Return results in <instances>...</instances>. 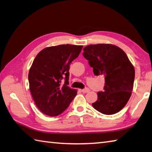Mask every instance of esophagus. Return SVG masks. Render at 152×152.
I'll return each instance as SVG.
<instances>
[{"instance_id":"obj_1","label":"esophagus","mask_w":152,"mask_h":152,"mask_svg":"<svg viewBox=\"0 0 152 152\" xmlns=\"http://www.w3.org/2000/svg\"><path fill=\"white\" fill-rule=\"evenodd\" d=\"M81 91H82V92H83V93H88L90 91V89L89 88H87V87H86V88L82 89Z\"/></svg>"}]
</instances>
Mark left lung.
Segmentation results:
<instances>
[{
    "label": "left lung",
    "mask_w": 152,
    "mask_h": 152,
    "mask_svg": "<svg viewBox=\"0 0 152 152\" xmlns=\"http://www.w3.org/2000/svg\"><path fill=\"white\" fill-rule=\"evenodd\" d=\"M83 55L95 75L105 76L104 90L97 93L93 107L105 115L119 112L131 97L135 79L134 67L126 53L115 45L97 44L85 47Z\"/></svg>",
    "instance_id": "obj_1"
}]
</instances>
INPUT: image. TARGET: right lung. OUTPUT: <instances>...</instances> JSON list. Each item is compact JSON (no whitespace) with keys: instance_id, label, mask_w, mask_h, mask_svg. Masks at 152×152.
<instances>
[{"instance_id":"add662e5","label":"right lung","mask_w":152,"mask_h":152,"mask_svg":"<svg viewBox=\"0 0 152 152\" xmlns=\"http://www.w3.org/2000/svg\"><path fill=\"white\" fill-rule=\"evenodd\" d=\"M82 45H61L45 48L34 58L28 73L29 89L37 107L54 117L65 111L77 95L68 86L70 64Z\"/></svg>"}]
</instances>
